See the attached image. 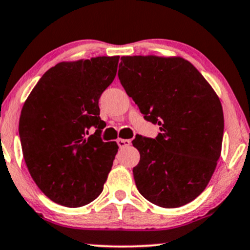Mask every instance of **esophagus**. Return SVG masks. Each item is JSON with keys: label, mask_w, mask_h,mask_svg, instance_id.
I'll return each instance as SVG.
<instances>
[{"label": "esophagus", "mask_w": 250, "mask_h": 250, "mask_svg": "<svg viewBox=\"0 0 250 250\" xmlns=\"http://www.w3.org/2000/svg\"><path fill=\"white\" fill-rule=\"evenodd\" d=\"M118 145L120 147H128L129 145H131L130 140H123V138H119Z\"/></svg>", "instance_id": "esophagus-1"}]
</instances>
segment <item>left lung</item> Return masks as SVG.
<instances>
[{"label": "left lung", "instance_id": "obj_1", "mask_svg": "<svg viewBox=\"0 0 250 250\" xmlns=\"http://www.w3.org/2000/svg\"><path fill=\"white\" fill-rule=\"evenodd\" d=\"M119 78L144 118L160 125L156 140L136 137L138 191L158 207L179 208L201 195L222 153L219 97L180 56H122Z\"/></svg>", "mask_w": 250, "mask_h": 250}]
</instances>
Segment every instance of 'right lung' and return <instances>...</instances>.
Segmentation results:
<instances>
[{"label": "right lung", "mask_w": 250, "mask_h": 250, "mask_svg": "<svg viewBox=\"0 0 250 250\" xmlns=\"http://www.w3.org/2000/svg\"><path fill=\"white\" fill-rule=\"evenodd\" d=\"M120 56L60 62L25 100L20 137L33 181L49 200L78 208L96 200L118 144L103 142L99 98L114 81ZM92 125L96 132L86 136Z\"/></svg>", "instance_id": "right-lung-1"}]
</instances>
